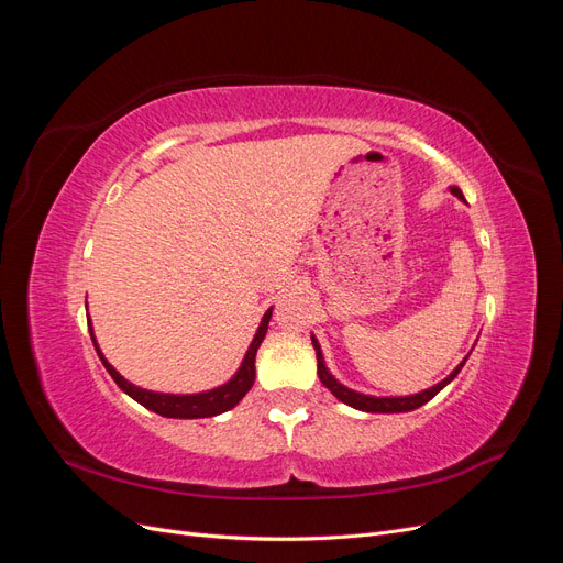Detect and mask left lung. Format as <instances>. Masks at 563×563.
<instances>
[{
  "label": "left lung",
  "mask_w": 563,
  "mask_h": 563,
  "mask_svg": "<svg viewBox=\"0 0 563 563\" xmlns=\"http://www.w3.org/2000/svg\"><path fill=\"white\" fill-rule=\"evenodd\" d=\"M451 192H453L457 199L465 201L463 192H460V187H451ZM312 345H314V350H317V373H319V380H321L323 385H327L340 401L347 404V406L360 408V411H368V413H404V411H413V408H420L422 404H428V401L437 395V391L444 389V387L457 376V371L463 368V364H460V366L451 373L449 378H444L439 385H434V387H430V389H424V391H420V395H413V397H366V395H360V391L347 389L345 385H340V383L331 376V373L327 371V366H323V356H321L319 343H317L314 338H312Z\"/></svg>",
  "instance_id": "1"
}]
</instances>
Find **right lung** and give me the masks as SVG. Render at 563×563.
<instances>
[{"instance_id": "add662e5", "label": "right lung", "mask_w": 563, "mask_h": 563, "mask_svg": "<svg viewBox=\"0 0 563 563\" xmlns=\"http://www.w3.org/2000/svg\"><path fill=\"white\" fill-rule=\"evenodd\" d=\"M269 317H272V310L265 312L261 327H258V333H255L253 343L244 356V362L240 366V371H236V376L220 385L211 391H201V395H159V391H147V389H141L131 385L129 380H124L119 373L106 362V356L100 354L98 345H96V338H93V331H91V321H89V331H91V340H93V347L100 356V362H103V366L108 368V373L112 376V380L122 387L126 395L131 399H135L139 404H143L145 408H150V411H155L164 418H211V416H218V413H225L230 411V408H234L236 404H240L244 399L246 391L251 389L253 385V378H255V352H258L263 338L267 333V323H269Z\"/></svg>"}]
</instances>
